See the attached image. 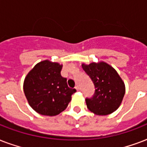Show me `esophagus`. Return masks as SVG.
<instances>
[{
	"label": "esophagus",
	"instance_id": "esophagus-1",
	"mask_svg": "<svg viewBox=\"0 0 147 147\" xmlns=\"http://www.w3.org/2000/svg\"><path fill=\"white\" fill-rule=\"evenodd\" d=\"M76 89L77 90V91H79V90H80V88H79V86H78V85H76Z\"/></svg>",
	"mask_w": 147,
	"mask_h": 147
}]
</instances>
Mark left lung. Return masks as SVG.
<instances>
[{
    "mask_svg": "<svg viewBox=\"0 0 147 147\" xmlns=\"http://www.w3.org/2000/svg\"><path fill=\"white\" fill-rule=\"evenodd\" d=\"M83 70L94 83L93 97L86 98L90 111L99 116L114 112L121 105L125 94V85L115 69L105 62L82 64Z\"/></svg>",
    "mask_w": 147,
    "mask_h": 147,
    "instance_id": "obj_1",
    "label": "left lung"
}]
</instances>
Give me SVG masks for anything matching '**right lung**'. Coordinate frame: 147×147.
Masks as SVG:
<instances>
[{"label": "right lung", "instance_id": "1", "mask_svg": "<svg viewBox=\"0 0 147 147\" xmlns=\"http://www.w3.org/2000/svg\"><path fill=\"white\" fill-rule=\"evenodd\" d=\"M62 65L44 60L29 71L24 79V92L29 105L38 114L55 116L65 110L76 92L61 76Z\"/></svg>", "mask_w": 147, "mask_h": 147}]
</instances>
